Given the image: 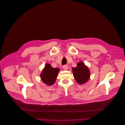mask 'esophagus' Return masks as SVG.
Here are the masks:
<instances>
[{
    "label": "esophagus",
    "instance_id": "34e87169",
    "mask_svg": "<svg viewBox=\"0 0 125 125\" xmlns=\"http://www.w3.org/2000/svg\"><path fill=\"white\" fill-rule=\"evenodd\" d=\"M62 67H63V68L64 70H67V69H68V66L67 65H63Z\"/></svg>",
    "mask_w": 125,
    "mask_h": 125
}]
</instances>
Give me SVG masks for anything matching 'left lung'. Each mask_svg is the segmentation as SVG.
Returning a JSON list of instances; mask_svg holds the SVG:
<instances>
[{"instance_id":"1","label":"left lung","mask_w":125,"mask_h":125,"mask_svg":"<svg viewBox=\"0 0 125 125\" xmlns=\"http://www.w3.org/2000/svg\"><path fill=\"white\" fill-rule=\"evenodd\" d=\"M73 76L76 81L80 84L86 82L90 78V71L82 62L77 64L76 67L72 68Z\"/></svg>"}]
</instances>
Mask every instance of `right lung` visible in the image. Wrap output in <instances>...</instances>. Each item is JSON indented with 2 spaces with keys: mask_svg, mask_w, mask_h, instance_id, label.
I'll use <instances>...</instances> for the list:
<instances>
[{
  "mask_svg": "<svg viewBox=\"0 0 125 125\" xmlns=\"http://www.w3.org/2000/svg\"><path fill=\"white\" fill-rule=\"evenodd\" d=\"M59 71L60 69L54 68L50 64H47L41 74L42 80L48 85H53L58 76Z\"/></svg>",
  "mask_w": 125,
  "mask_h": 125,
  "instance_id": "obj_1",
  "label": "right lung"
}]
</instances>
